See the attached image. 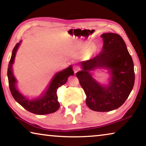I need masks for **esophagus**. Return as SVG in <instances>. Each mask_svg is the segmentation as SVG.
<instances>
[{
    "mask_svg": "<svg viewBox=\"0 0 146 146\" xmlns=\"http://www.w3.org/2000/svg\"><path fill=\"white\" fill-rule=\"evenodd\" d=\"M79 70H80V68H79V67H78V66H73V71L75 73H76V72H77Z\"/></svg>",
    "mask_w": 146,
    "mask_h": 146,
    "instance_id": "34e87169",
    "label": "esophagus"
}]
</instances>
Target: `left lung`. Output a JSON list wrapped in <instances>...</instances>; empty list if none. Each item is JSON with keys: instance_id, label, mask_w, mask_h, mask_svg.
I'll use <instances>...</instances> for the list:
<instances>
[{"instance_id": "left-lung-1", "label": "left lung", "mask_w": 146, "mask_h": 146, "mask_svg": "<svg viewBox=\"0 0 146 146\" xmlns=\"http://www.w3.org/2000/svg\"><path fill=\"white\" fill-rule=\"evenodd\" d=\"M101 36L102 51L90 60L81 62L82 71L76 73V77L86 93L89 108L106 112L118 108L126 100L134 86L135 71L133 59L121 36L107 33ZM100 67L111 70L112 76L108 87L100 86L88 73Z\"/></svg>"}]
</instances>
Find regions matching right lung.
I'll return each instance as SVG.
<instances>
[{"label":"right lung","mask_w":146,"mask_h":146,"mask_svg":"<svg viewBox=\"0 0 146 146\" xmlns=\"http://www.w3.org/2000/svg\"><path fill=\"white\" fill-rule=\"evenodd\" d=\"M19 45L20 43H17L14 47L8 68L9 88L12 96L14 99L24 109L34 114L46 115L56 111L60 108L56 91L58 88L67 82L69 76L73 75L74 73L72 68L70 66L60 72L56 73L51 80L48 89L43 97L36 100H29L17 91L15 86L16 80L12 72V64L14 62L15 56Z\"/></svg>","instance_id":"obj_1"}]
</instances>
